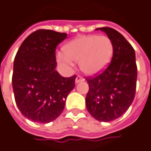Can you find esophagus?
Masks as SVG:
<instances>
[{
	"label": "esophagus",
	"instance_id": "34e87169",
	"mask_svg": "<svg viewBox=\"0 0 151 151\" xmlns=\"http://www.w3.org/2000/svg\"><path fill=\"white\" fill-rule=\"evenodd\" d=\"M84 81V79L81 77V76H78L76 78V83L78 84V83H80V82Z\"/></svg>",
	"mask_w": 151,
	"mask_h": 151
}]
</instances>
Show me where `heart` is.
Instances as JSON below:
<instances>
[{
	"label": "heart",
	"mask_w": 151,
	"mask_h": 151,
	"mask_svg": "<svg viewBox=\"0 0 151 151\" xmlns=\"http://www.w3.org/2000/svg\"><path fill=\"white\" fill-rule=\"evenodd\" d=\"M113 45L106 36H80L64 47V52H58L57 59L65 65L80 62L82 72L88 76L100 73L113 58Z\"/></svg>",
	"instance_id": "1"
}]
</instances>
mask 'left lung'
Here are the masks:
<instances>
[{
	"mask_svg": "<svg viewBox=\"0 0 151 151\" xmlns=\"http://www.w3.org/2000/svg\"><path fill=\"white\" fill-rule=\"evenodd\" d=\"M113 45V55L108 68L93 78H87L89 91L86 104L90 115L99 122H111L122 116L136 93L137 67L132 45L117 30L98 28Z\"/></svg>",
	"mask_w": 151,
	"mask_h": 151,
	"instance_id": "8db88e82",
	"label": "left lung"
}]
</instances>
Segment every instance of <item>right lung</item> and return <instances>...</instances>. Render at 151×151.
<instances>
[{
	"label": "right lung",
	"instance_id": "add662e5",
	"mask_svg": "<svg viewBox=\"0 0 151 151\" xmlns=\"http://www.w3.org/2000/svg\"><path fill=\"white\" fill-rule=\"evenodd\" d=\"M67 34L39 29L22 42L14 61L12 86L16 105L31 121L48 123L58 118L75 87L76 76L56 70V47Z\"/></svg>",
	"mask_w": 151,
	"mask_h": 151
}]
</instances>
